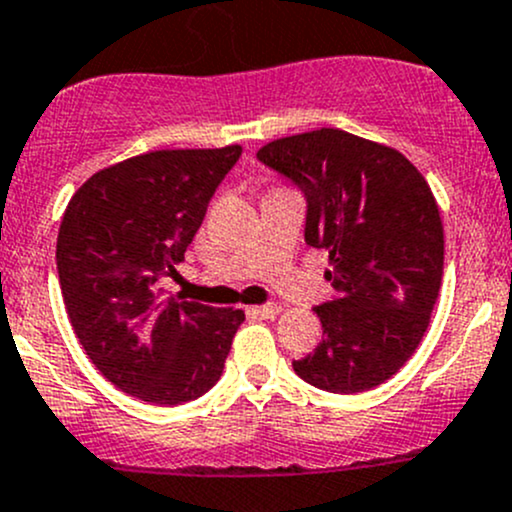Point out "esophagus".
<instances>
[{"instance_id":"34e87169","label":"esophagus","mask_w":512,"mask_h":512,"mask_svg":"<svg viewBox=\"0 0 512 512\" xmlns=\"http://www.w3.org/2000/svg\"><path fill=\"white\" fill-rule=\"evenodd\" d=\"M247 314L257 319H275L280 314L277 304H260V307H247Z\"/></svg>"}]
</instances>
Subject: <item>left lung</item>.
Masks as SVG:
<instances>
[{"mask_svg": "<svg viewBox=\"0 0 512 512\" xmlns=\"http://www.w3.org/2000/svg\"><path fill=\"white\" fill-rule=\"evenodd\" d=\"M307 198V245L327 250L337 297L314 307L322 342L292 361L332 394L396 374L431 322L443 277V225L426 178L396 148L339 128L277 138L257 151Z\"/></svg>", "mask_w": 512, "mask_h": 512, "instance_id": "1", "label": "left lung"}]
</instances>
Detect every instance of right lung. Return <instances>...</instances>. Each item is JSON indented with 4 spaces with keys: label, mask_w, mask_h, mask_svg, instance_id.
Wrapping results in <instances>:
<instances>
[{
    "label": "right lung",
    "mask_w": 512,
    "mask_h": 512,
    "mask_svg": "<svg viewBox=\"0 0 512 512\" xmlns=\"http://www.w3.org/2000/svg\"><path fill=\"white\" fill-rule=\"evenodd\" d=\"M242 148L153 151L98 170L56 237L66 314L96 369L148 404L178 406L218 384L242 309L163 297Z\"/></svg>",
    "instance_id": "obj_1"
}]
</instances>
